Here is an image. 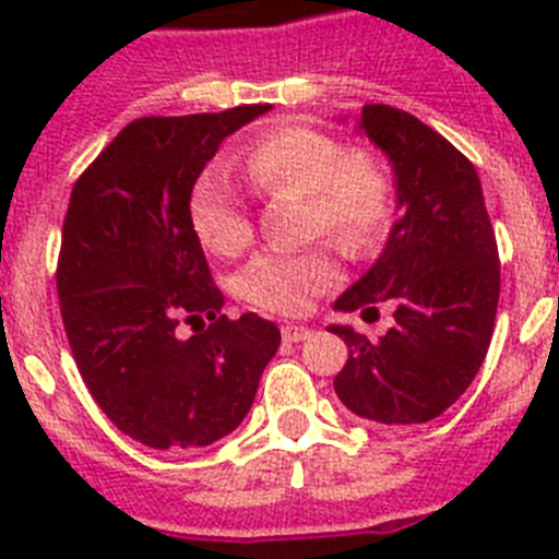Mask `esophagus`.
I'll list each match as a JSON object with an SVG mask.
<instances>
[{
  "label": "esophagus",
  "instance_id": "34e87169",
  "mask_svg": "<svg viewBox=\"0 0 559 559\" xmlns=\"http://www.w3.org/2000/svg\"><path fill=\"white\" fill-rule=\"evenodd\" d=\"M283 338L288 341V344H296V341L310 338V330L302 328V324H285V328H283Z\"/></svg>",
  "mask_w": 559,
  "mask_h": 559
}]
</instances>
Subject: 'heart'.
Here are the masks:
<instances>
[{
	"label": "heart",
	"instance_id": "obj_1",
	"mask_svg": "<svg viewBox=\"0 0 559 559\" xmlns=\"http://www.w3.org/2000/svg\"><path fill=\"white\" fill-rule=\"evenodd\" d=\"M246 176L260 192L308 195V226L347 251H364L383 235L392 212L386 173L369 153L347 151L333 133L283 126L251 142ZM190 221L201 243L235 257L251 240L246 199L221 167L195 181ZM338 283V263L324 246L305 251H263L240 274L246 302L271 313H305L319 294Z\"/></svg>",
	"mask_w": 559,
	"mask_h": 559
}]
</instances>
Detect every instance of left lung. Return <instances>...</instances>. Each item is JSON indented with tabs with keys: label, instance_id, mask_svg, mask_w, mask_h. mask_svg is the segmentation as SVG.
Segmentation results:
<instances>
[{
	"label": "left lung",
	"instance_id": "1",
	"mask_svg": "<svg viewBox=\"0 0 559 559\" xmlns=\"http://www.w3.org/2000/svg\"><path fill=\"white\" fill-rule=\"evenodd\" d=\"M358 128L386 153L400 215L333 308L392 302L394 324L378 341L330 324L349 347L333 386L372 426H419L453 406L484 364L501 294L496 235L476 167L445 136L392 106H364Z\"/></svg>",
	"mask_w": 559,
	"mask_h": 559
}]
</instances>
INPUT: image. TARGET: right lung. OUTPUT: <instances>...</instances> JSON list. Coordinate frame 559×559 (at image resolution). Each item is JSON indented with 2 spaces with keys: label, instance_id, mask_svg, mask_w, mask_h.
I'll use <instances>...</instances> for the list:
<instances>
[{
  "label": "right lung",
  "instance_id": "1",
  "mask_svg": "<svg viewBox=\"0 0 559 559\" xmlns=\"http://www.w3.org/2000/svg\"><path fill=\"white\" fill-rule=\"evenodd\" d=\"M269 108L133 120L72 187L56 276L69 347L106 417L156 451L235 431L280 347L274 322L221 313L190 221L206 162Z\"/></svg>",
  "mask_w": 559,
  "mask_h": 559
}]
</instances>
